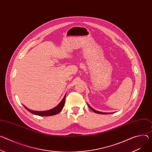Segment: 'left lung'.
<instances>
[{
  "label": "left lung",
  "mask_w": 152,
  "mask_h": 152,
  "mask_svg": "<svg viewBox=\"0 0 152 152\" xmlns=\"http://www.w3.org/2000/svg\"><path fill=\"white\" fill-rule=\"evenodd\" d=\"M88 106L90 108V109L92 110V111H93L94 113H99V114H102V115H106V114H108L107 113H103V112H98V111H96V110H95L94 109H93V108H91L89 105H88Z\"/></svg>",
  "instance_id": "obj_1"
}]
</instances>
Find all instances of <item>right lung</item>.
I'll use <instances>...</instances> for the list:
<instances>
[{"label": "right lung", "instance_id": "1", "mask_svg": "<svg viewBox=\"0 0 152 152\" xmlns=\"http://www.w3.org/2000/svg\"><path fill=\"white\" fill-rule=\"evenodd\" d=\"M65 96L66 95H65L64 98H63V99L62 100V101L59 104V105H58L56 107H54V108L50 110H47V111H44V112H37V111H33V110H30L28 108H26L25 106V108L28 110V112H30V113H31L32 114L36 115H38V116H53V115H55L58 113H59L61 110H62L64 106V104H65Z\"/></svg>", "mask_w": 152, "mask_h": 152}]
</instances>
